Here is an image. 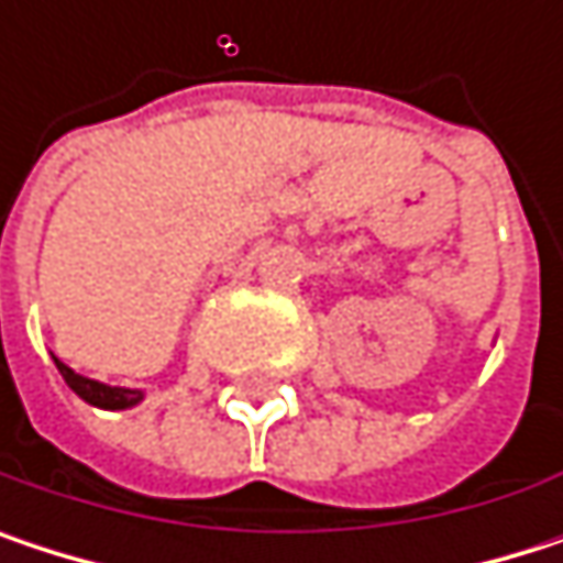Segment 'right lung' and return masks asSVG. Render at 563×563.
<instances>
[{"instance_id": "1", "label": "right lung", "mask_w": 563, "mask_h": 563, "mask_svg": "<svg viewBox=\"0 0 563 563\" xmlns=\"http://www.w3.org/2000/svg\"><path fill=\"white\" fill-rule=\"evenodd\" d=\"M57 372H60V378L67 382V388L77 394V397H84L87 404H93V407H103V410H126V407H133V404H140L143 400V391H133V388H110V385H100V382H93V378H84V375H77L74 368H67L64 362H57Z\"/></svg>"}]
</instances>
